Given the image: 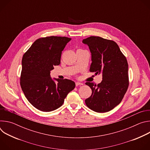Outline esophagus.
Listing matches in <instances>:
<instances>
[{"label":"esophagus","mask_w":150,"mask_h":150,"mask_svg":"<svg viewBox=\"0 0 150 150\" xmlns=\"http://www.w3.org/2000/svg\"><path fill=\"white\" fill-rule=\"evenodd\" d=\"M75 85H76V86L77 87V86H79V85H83V83H81V82H75Z\"/></svg>","instance_id":"34e87169"}]
</instances>
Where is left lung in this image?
I'll list each match as a JSON object with an SVG mask.
<instances>
[{
    "instance_id": "left-lung-1",
    "label": "left lung",
    "mask_w": 150,
    "mask_h": 150,
    "mask_svg": "<svg viewBox=\"0 0 150 150\" xmlns=\"http://www.w3.org/2000/svg\"><path fill=\"white\" fill-rule=\"evenodd\" d=\"M82 42L88 46L91 53L90 71L102 73L103 76L102 81L97 85L85 83L92 90L85 104L94 112H109L122 101L129 86L126 58L113 40L91 36L83 39Z\"/></svg>"
}]
</instances>
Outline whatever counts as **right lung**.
Listing matches in <instances>:
<instances>
[{
    "mask_svg": "<svg viewBox=\"0 0 150 150\" xmlns=\"http://www.w3.org/2000/svg\"><path fill=\"white\" fill-rule=\"evenodd\" d=\"M71 40L57 36L40 38L23 55L21 87L28 101L39 110L58 109L75 88L71 80L57 79L55 83L50 77V71L60 63L62 52Z\"/></svg>",
    "mask_w": 150,
    "mask_h": 150,
    "instance_id": "right-lung-1",
    "label": "right lung"
}]
</instances>
